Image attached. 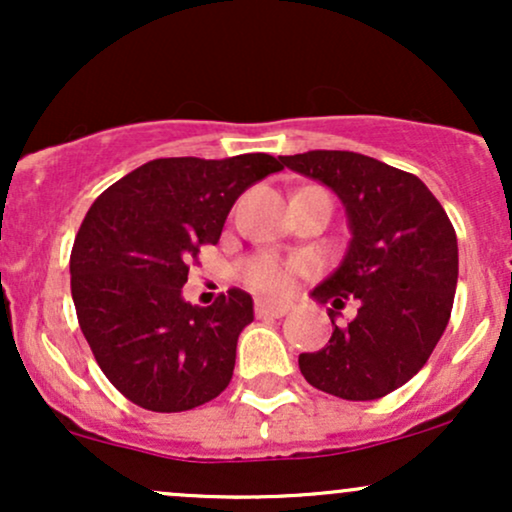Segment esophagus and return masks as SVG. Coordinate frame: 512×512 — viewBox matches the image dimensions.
<instances>
[{"label": "esophagus", "instance_id": "34e87169", "mask_svg": "<svg viewBox=\"0 0 512 512\" xmlns=\"http://www.w3.org/2000/svg\"><path fill=\"white\" fill-rule=\"evenodd\" d=\"M291 310V303L286 301H257L255 313L260 317H284Z\"/></svg>", "mask_w": 512, "mask_h": 512}]
</instances>
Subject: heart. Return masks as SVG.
Instances as JSON below:
<instances>
[{
	"label": "heart",
	"instance_id": "heart-1",
	"mask_svg": "<svg viewBox=\"0 0 512 512\" xmlns=\"http://www.w3.org/2000/svg\"><path fill=\"white\" fill-rule=\"evenodd\" d=\"M245 281L264 293H281L291 284V267L272 255H257L245 262Z\"/></svg>",
	"mask_w": 512,
	"mask_h": 512
}]
</instances>
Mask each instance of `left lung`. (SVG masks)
Listing matches in <instances>:
<instances>
[{"label": "left lung", "instance_id": "obj_1", "mask_svg": "<svg viewBox=\"0 0 512 512\" xmlns=\"http://www.w3.org/2000/svg\"><path fill=\"white\" fill-rule=\"evenodd\" d=\"M281 166L330 187L344 204L349 245L310 296L327 308L332 337L298 356L303 378L327 395L368 402L409 383L448 327L457 289L455 228L416 175L354 151L279 156ZM346 300L357 315L336 325Z\"/></svg>", "mask_w": 512, "mask_h": 512}]
</instances>
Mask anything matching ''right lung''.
<instances>
[{
    "label": "right lung",
    "instance_id": "right-lung-1",
    "mask_svg": "<svg viewBox=\"0 0 512 512\" xmlns=\"http://www.w3.org/2000/svg\"><path fill=\"white\" fill-rule=\"evenodd\" d=\"M284 170L269 154L156 158L110 185L76 233L69 272L76 317L105 378L149 411L195 409L226 390L250 293L209 308L182 286L202 245H216L236 199Z\"/></svg>",
    "mask_w": 512,
    "mask_h": 512
}]
</instances>
